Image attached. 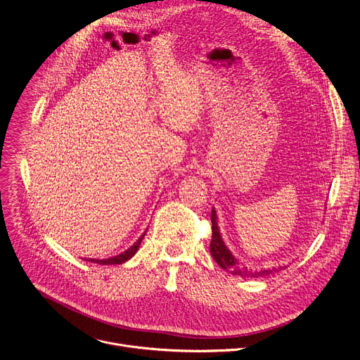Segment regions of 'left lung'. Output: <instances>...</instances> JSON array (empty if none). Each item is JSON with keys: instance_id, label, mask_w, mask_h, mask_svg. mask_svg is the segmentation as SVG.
Returning <instances> with one entry per match:
<instances>
[{"instance_id": "left-lung-1", "label": "left lung", "mask_w": 360, "mask_h": 360, "mask_svg": "<svg viewBox=\"0 0 360 360\" xmlns=\"http://www.w3.org/2000/svg\"><path fill=\"white\" fill-rule=\"evenodd\" d=\"M217 217H216V210H212V242H210V253L216 263L224 269L226 271H230L231 274L240 276V277H263L269 276L273 270H252L248 266H245L242 262H238L237 257L231 255V252L226 248L223 238L220 236V230L217 226Z\"/></svg>"}]
</instances>
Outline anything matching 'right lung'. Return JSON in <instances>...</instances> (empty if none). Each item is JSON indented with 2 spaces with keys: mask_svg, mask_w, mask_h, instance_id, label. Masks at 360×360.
<instances>
[{
  "mask_svg": "<svg viewBox=\"0 0 360 360\" xmlns=\"http://www.w3.org/2000/svg\"><path fill=\"white\" fill-rule=\"evenodd\" d=\"M147 231V230H146ZM146 234V233H144ZM144 234H141V237L139 238V240L130 248V249H127L126 252H123V253H120V255H117V256H114V257H108V259H90V260H87V259H84V260H87V262H93V263H98V264H122V263H124V262H127L129 259H131L136 253H137V250H139V248H140V245H141V240H143V237H144Z\"/></svg>",
  "mask_w": 360,
  "mask_h": 360,
  "instance_id": "add662e5",
  "label": "right lung"
}]
</instances>
